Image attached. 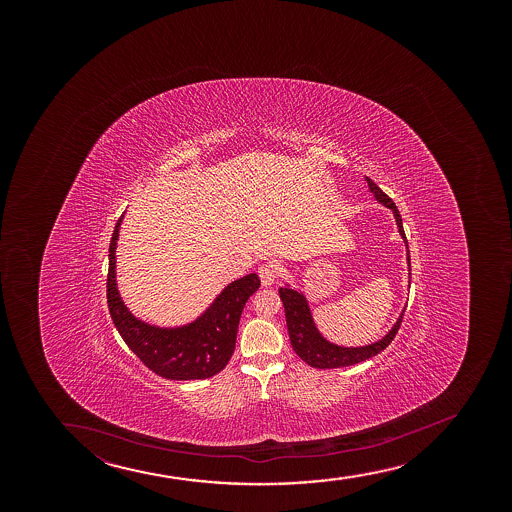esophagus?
I'll return each mask as SVG.
<instances>
[{
	"label": "esophagus",
	"mask_w": 512,
	"mask_h": 512,
	"mask_svg": "<svg viewBox=\"0 0 512 512\" xmlns=\"http://www.w3.org/2000/svg\"><path fill=\"white\" fill-rule=\"evenodd\" d=\"M259 278H261V283L265 285V287H270L273 283L277 282L278 278V268L273 265H263L259 266Z\"/></svg>",
	"instance_id": "obj_1"
}]
</instances>
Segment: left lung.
<instances>
[{"mask_svg": "<svg viewBox=\"0 0 512 512\" xmlns=\"http://www.w3.org/2000/svg\"><path fill=\"white\" fill-rule=\"evenodd\" d=\"M365 181L369 184V189L374 194L377 203H381L393 212L394 220L398 225V232H400L401 239L405 242L408 275L412 278L410 251H408V241H406L400 212H398V208H396L388 194L382 193L381 188L372 179L365 177ZM278 294H280L283 307H285V319H287L288 336H290L292 348L300 359L304 360L307 365L316 367V369L347 367V365L359 364V362H364V360L371 359L377 353H381L394 340V336H396L401 326L403 312H405H401L400 318L396 319L393 328L389 329L381 340L374 341L371 345H362V347H341V345H336V343L321 335V331H319L318 326L314 323V318H312L311 306H309V300H307L304 292H300L297 288L290 287L288 283H285V287L280 288Z\"/></svg>", "mask_w": 512, "mask_h": 512, "instance_id": "obj_1", "label": "left lung"}]
</instances>
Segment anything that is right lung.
<instances>
[{"label": "right lung", "instance_id": "right-lung-1", "mask_svg": "<svg viewBox=\"0 0 512 512\" xmlns=\"http://www.w3.org/2000/svg\"><path fill=\"white\" fill-rule=\"evenodd\" d=\"M123 218L124 213L114 227L109 244L107 306L112 323L131 352L155 374L176 381L215 376L229 364L234 353L242 309L261 285L258 275L249 273L229 283L191 323L181 326L147 323L136 318L124 304L116 282V247Z\"/></svg>", "mask_w": 512, "mask_h": 512}]
</instances>
